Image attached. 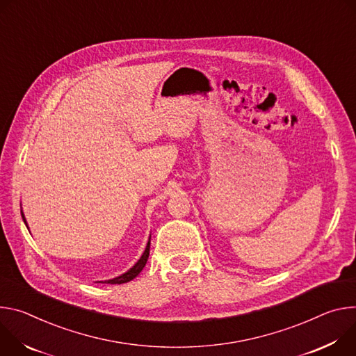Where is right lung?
Masks as SVG:
<instances>
[{"label": "right lung", "mask_w": 356, "mask_h": 356, "mask_svg": "<svg viewBox=\"0 0 356 356\" xmlns=\"http://www.w3.org/2000/svg\"><path fill=\"white\" fill-rule=\"evenodd\" d=\"M21 215H22V219H24V222H25V225H26V220H25V216H24L22 212H21ZM26 227H28V225H26ZM149 238H151V236H149ZM148 256H149V241H148V243H147V246H145V250H144L143 256L140 257V260H138L129 271H126V273L122 274V275H118V277H115V279L106 280V282H100V283H106V284H123V283L131 282L133 279L137 277V275L141 273V270L144 268V266H145V263H147V260H148Z\"/></svg>", "instance_id": "right-lung-1"}]
</instances>
